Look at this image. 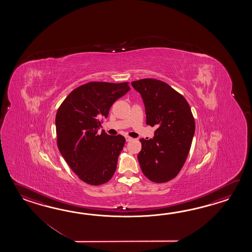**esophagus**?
<instances>
[{"instance_id": "obj_1", "label": "esophagus", "mask_w": 252, "mask_h": 252, "mask_svg": "<svg viewBox=\"0 0 252 252\" xmlns=\"http://www.w3.org/2000/svg\"><path fill=\"white\" fill-rule=\"evenodd\" d=\"M125 139H126V141H127V142L130 141V140H132V138H130V137H128V136H126V137H125Z\"/></svg>"}]
</instances>
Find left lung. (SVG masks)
<instances>
[{"label": "left lung", "instance_id": "obj_1", "mask_svg": "<svg viewBox=\"0 0 252 252\" xmlns=\"http://www.w3.org/2000/svg\"><path fill=\"white\" fill-rule=\"evenodd\" d=\"M131 86L144 102L146 124L157 127L152 139H139V166L150 181L167 182L181 170L191 148L195 130L191 108L162 81L147 78Z\"/></svg>", "mask_w": 252, "mask_h": 252}]
</instances>
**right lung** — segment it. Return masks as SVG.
<instances>
[{"label": "right lung", "instance_id": "1", "mask_svg": "<svg viewBox=\"0 0 252 252\" xmlns=\"http://www.w3.org/2000/svg\"><path fill=\"white\" fill-rule=\"evenodd\" d=\"M128 82H91L75 88L56 115L58 147L61 155L82 181L92 186L108 182L117 167L125 138L102 131L113 102L129 91Z\"/></svg>", "mask_w": 252, "mask_h": 252}]
</instances>
